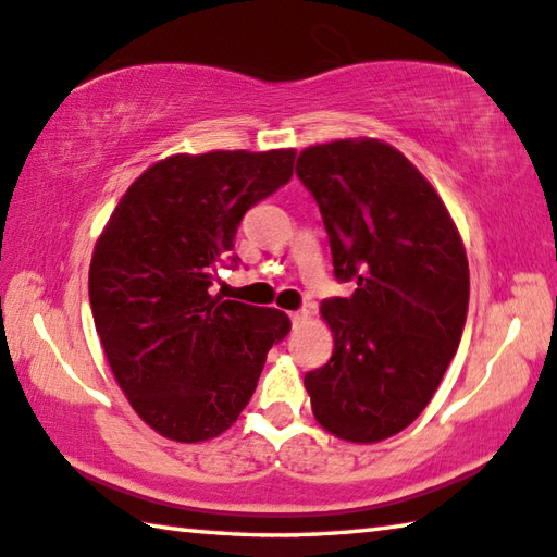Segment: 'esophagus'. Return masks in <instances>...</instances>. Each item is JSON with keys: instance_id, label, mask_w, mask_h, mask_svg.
<instances>
[{"instance_id": "obj_1", "label": "esophagus", "mask_w": 557, "mask_h": 557, "mask_svg": "<svg viewBox=\"0 0 557 557\" xmlns=\"http://www.w3.org/2000/svg\"><path fill=\"white\" fill-rule=\"evenodd\" d=\"M309 317V312L307 309H297V312H289V319H292V324H301L305 322V319Z\"/></svg>"}]
</instances>
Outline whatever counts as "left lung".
<instances>
[{
	"label": "left lung",
	"mask_w": 557,
	"mask_h": 557,
	"mask_svg": "<svg viewBox=\"0 0 557 557\" xmlns=\"http://www.w3.org/2000/svg\"><path fill=\"white\" fill-rule=\"evenodd\" d=\"M297 176L314 196L334 275L351 297L322 301L334 354L305 375L319 425L346 442L398 435L457 354L469 265L435 188L379 139L309 147Z\"/></svg>",
	"instance_id": "1"
}]
</instances>
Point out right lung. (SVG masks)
I'll return each instance as SVG.
<instances>
[{"label": "right lung", "instance_id": "1", "mask_svg": "<svg viewBox=\"0 0 557 557\" xmlns=\"http://www.w3.org/2000/svg\"><path fill=\"white\" fill-rule=\"evenodd\" d=\"M295 149L174 154L122 196L90 260V309L108 363L159 435L203 442L228 430L258 388L280 309L211 295L219 265L238 268L248 209L292 178Z\"/></svg>", "mask_w": 557, "mask_h": 557}]
</instances>
